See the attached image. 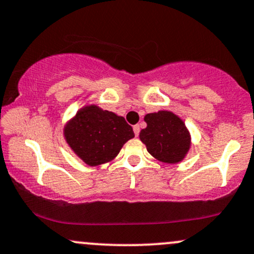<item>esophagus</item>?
Here are the masks:
<instances>
[{"mask_svg": "<svg viewBox=\"0 0 254 254\" xmlns=\"http://www.w3.org/2000/svg\"><path fill=\"white\" fill-rule=\"evenodd\" d=\"M133 132L136 136L140 135V125H133Z\"/></svg>", "mask_w": 254, "mask_h": 254, "instance_id": "34e87169", "label": "esophagus"}]
</instances>
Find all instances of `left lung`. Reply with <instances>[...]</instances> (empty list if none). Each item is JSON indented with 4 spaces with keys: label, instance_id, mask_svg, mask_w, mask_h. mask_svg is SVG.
Wrapping results in <instances>:
<instances>
[{
    "label": "left lung",
    "instance_id": "obj_1",
    "mask_svg": "<svg viewBox=\"0 0 254 254\" xmlns=\"http://www.w3.org/2000/svg\"><path fill=\"white\" fill-rule=\"evenodd\" d=\"M144 122L147 127L141 130L140 138L153 157L169 164L178 163L185 158L190 137L185 123L177 116L159 111L147 114Z\"/></svg>",
    "mask_w": 254,
    "mask_h": 254
}]
</instances>
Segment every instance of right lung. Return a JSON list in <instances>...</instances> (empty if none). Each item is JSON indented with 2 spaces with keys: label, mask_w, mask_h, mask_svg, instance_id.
Returning a JSON list of instances; mask_svg holds the SVG:
<instances>
[{
  "label": "right lung",
  "mask_w": 254,
  "mask_h": 254,
  "mask_svg": "<svg viewBox=\"0 0 254 254\" xmlns=\"http://www.w3.org/2000/svg\"><path fill=\"white\" fill-rule=\"evenodd\" d=\"M135 133L123 117L88 106L67 124L65 137L74 153L90 166L112 160Z\"/></svg>",
  "instance_id": "obj_1"
}]
</instances>
